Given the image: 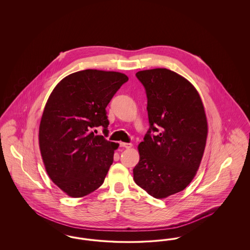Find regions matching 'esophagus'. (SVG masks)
Here are the masks:
<instances>
[{
	"mask_svg": "<svg viewBox=\"0 0 250 250\" xmlns=\"http://www.w3.org/2000/svg\"><path fill=\"white\" fill-rule=\"evenodd\" d=\"M120 146L124 147V148H131L132 147V143H120Z\"/></svg>",
	"mask_w": 250,
	"mask_h": 250,
	"instance_id": "1",
	"label": "esophagus"
}]
</instances>
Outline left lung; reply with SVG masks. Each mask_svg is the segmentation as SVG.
I'll return each mask as SVG.
<instances>
[{
    "mask_svg": "<svg viewBox=\"0 0 250 250\" xmlns=\"http://www.w3.org/2000/svg\"><path fill=\"white\" fill-rule=\"evenodd\" d=\"M147 96L150 127L139 145L135 183L156 199L184 190L196 175L207 138V120L194 86L166 68L136 74Z\"/></svg>",
    "mask_w": 250,
    "mask_h": 250,
    "instance_id": "8db88e82",
    "label": "left lung"
}]
</instances>
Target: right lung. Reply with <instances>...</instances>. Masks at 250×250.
<instances>
[{"mask_svg": "<svg viewBox=\"0 0 250 250\" xmlns=\"http://www.w3.org/2000/svg\"><path fill=\"white\" fill-rule=\"evenodd\" d=\"M128 81L119 72L86 69L62 79L48 97L39 126V147L49 178L73 198L104 182L118 143L95 136L107 130V104Z\"/></svg>", "mask_w": 250, "mask_h": 250, "instance_id": "add662e5", "label": "right lung"}]
</instances>
